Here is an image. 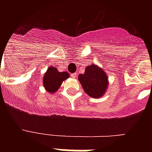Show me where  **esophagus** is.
I'll list each match as a JSON object with an SVG mask.
<instances>
[{
  "mask_svg": "<svg viewBox=\"0 0 152 152\" xmlns=\"http://www.w3.org/2000/svg\"><path fill=\"white\" fill-rule=\"evenodd\" d=\"M71 76H72V78L75 79V78H76V76H77V74H76V72H75V73H72Z\"/></svg>",
  "mask_w": 152,
  "mask_h": 152,
  "instance_id": "esophagus-1",
  "label": "esophagus"
}]
</instances>
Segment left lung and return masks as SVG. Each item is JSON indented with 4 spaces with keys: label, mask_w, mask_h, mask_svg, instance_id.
Returning <instances> with one entry per match:
<instances>
[{
    "label": "left lung",
    "mask_w": 152,
    "mask_h": 152,
    "mask_svg": "<svg viewBox=\"0 0 152 152\" xmlns=\"http://www.w3.org/2000/svg\"><path fill=\"white\" fill-rule=\"evenodd\" d=\"M78 80L85 93L95 99L102 97L109 86L106 72L95 64L86 67L84 73L80 74Z\"/></svg>",
    "instance_id": "left-lung-1"
}]
</instances>
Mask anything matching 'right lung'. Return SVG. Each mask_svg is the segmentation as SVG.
<instances>
[{
	"label": "right lung",
	"mask_w": 152,
	"mask_h": 152,
	"mask_svg": "<svg viewBox=\"0 0 152 152\" xmlns=\"http://www.w3.org/2000/svg\"><path fill=\"white\" fill-rule=\"evenodd\" d=\"M69 77V72H59L57 68L50 66L47 71L44 73L42 83L46 91L53 94L57 91L61 85L62 82Z\"/></svg>",
	"instance_id": "obj_1"
}]
</instances>
